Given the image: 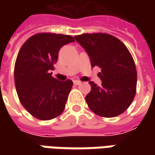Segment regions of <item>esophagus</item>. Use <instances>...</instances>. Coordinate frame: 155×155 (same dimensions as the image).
Masks as SVG:
<instances>
[{
  "mask_svg": "<svg viewBox=\"0 0 155 155\" xmlns=\"http://www.w3.org/2000/svg\"><path fill=\"white\" fill-rule=\"evenodd\" d=\"M73 84H74L75 85H78V84H80L81 82L78 80H73Z\"/></svg>",
  "mask_w": 155,
  "mask_h": 155,
  "instance_id": "34e87169",
  "label": "esophagus"
}]
</instances>
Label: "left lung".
Segmentation results:
<instances>
[{
  "label": "left lung",
  "mask_w": 155,
  "mask_h": 155,
  "mask_svg": "<svg viewBox=\"0 0 155 155\" xmlns=\"http://www.w3.org/2000/svg\"><path fill=\"white\" fill-rule=\"evenodd\" d=\"M75 39L88 53L91 67L101 68L102 85L89 82L91 91L85 97L89 108L103 117L121 115L136 92L137 72L132 55L120 39L108 33H84Z\"/></svg>",
  "instance_id": "8db88e82"
}]
</instances>
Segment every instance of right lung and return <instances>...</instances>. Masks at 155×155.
Here are the masks:
<instances>
[{"mask_svg": "<svg viewBox=\"0 0 155 155\" xmlns=\"http://www.w3.org/2000/svg\"><path fill=\"white\" fill-rule=\"evenodd\" d=\"M74 42L70 35L40 33L21 46L15 65L16 91L23 107L35 118L47 121L58 116L65 108L73 83L58 81L51 71L63 45Z\"/></svg>", "mask_w": 155, "mask_h": 155, "instance_id": "obj_1", "label": "right lung"}]
</instances>
